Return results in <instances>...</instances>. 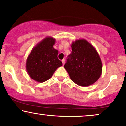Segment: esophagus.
I'll use <instances>...</instances> for the list:
<instances>
[{"instance_id":"obj_1","label":"esophagus","mask_w":126,"mask_h":126,"mask_svg":"<svg viewBox=\"0 0 126 126\" xmlns=\"http://www.w3.org/2000/svg\"><path fill=\"white\" fill-rule=\"evenodd\" d=\"M62 63H63V65H64V64H65V60L64 59H63V60H62Z\"/></svg>"}]
</instances>
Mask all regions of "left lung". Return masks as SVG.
<instances>
[{
  "mask_svg": "<svg viewBox=\"0 0 126 126\" xmlns=\"http://www.w3.org/2000/svg\"><path fill=\"white\" fill-rule=\"evenodd\" d=\"M71 54L64 67L72 81L88 87L96 82L102 72V63L96 48L84 39L72 42Z\"/></svg>",
  "mask_w": 126,
  "mask_h": 126,
  "instance_id": "1",
  "label": "left lung"
}]
</instances>
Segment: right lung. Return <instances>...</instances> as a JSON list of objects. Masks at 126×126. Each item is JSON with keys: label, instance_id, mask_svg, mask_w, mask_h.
<instances>
[{"label": "right lung", "instance_id": "right-lung-1", "mask_svg": "<svg viewBox=\"0 0 126 126\" xmlns=\"http://www.w3.org/2000/svg\"><path fill=\"white\" fill-rule=\"evenodd\" d=\"M56 39L48 36L36 44L26 60V68L29 77L38 82L50 79L62 62L57 57L59 51L53 47Z\"/></svg>", "mask_w": 126, "mask_h": 126}]
</instances>
